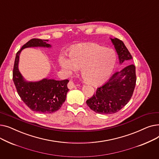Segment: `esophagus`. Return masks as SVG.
<instances>
[{"instance_id": "esophagus-1", "label": "esophagus", "mask_w": 159, "mask_h": 159, "mask_svg": "<svg viewBox=\"0 0 159 159\" xmlns=\"http://www.w3.org/2000/svg\"><path fill=\"white\" fill-rule=\"evenodd\" d=\"M68 87L69 89H73V88H76L77 86L74 84V82L72 81H70L68 84Z\"/></svg>"}]
</instances>
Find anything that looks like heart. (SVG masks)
Returning a JSON list of instances; mask_svg holds the SVG:
<instances>
[{
  "mask_svg": "<svg viewBox=\"0 0 159 159\" xmlns=\"http://www.w3.org/2000/svg\"><path fill=\"white\" fill-rule=\"evenodd\" d=\"M60 66L68 74L81 68L84 80L93 86L101 85L110 77L116 63L113 50L95 43L72 48L68 55L61 54L58 58Z\"/></svg>",
  "mask_w": 159,
  "mask_h": 159,
  "instance_id": "obj_1",
  "label": "heart"
}]
</instances>
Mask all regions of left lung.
<instances>
[{"label": "left lung", "mask_w": 159, "mask_h": 159, "mask_svg": "<svg viewBox=\"0 0 159 159\" xmlns=\"http://www.w3.org/2000/svg\"><path fill=\"white\" fill-rule=\"evenodd\" d=\"M118 54L120 64L132 59V56L124 43L116 38H110ZM135 66L125 67L115 73L102 86L97 89L96 93L86 101L91 110L100 114H112L118 112L131 99L136 84Z\"/></svg>", "instance_id": "left-lung-1"}]
</instances>
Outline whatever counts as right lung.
I'll return each mask as SVG.
<instances>
[{"label":"right lung","mask_w":159,"mask_h":159,"mask_svg":"<svg viewBox=\"0 0 159 159\" xmlns=\"http://www.w3.org/2000/svg\"><path fill=\"white\" fill-rule=\"evenodd\" d=\"M48 40L33 39L16 53L13 71V80L22 101L32 111L40 113H52L60 109L65 102L69 89L68 79L56 80L47 78L37 82L24 79L19 70V57L22 50L31 47L52 48Z\"/></svg>","instance_id":"add662e5"}]
</instances>
